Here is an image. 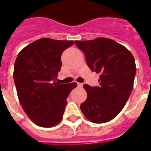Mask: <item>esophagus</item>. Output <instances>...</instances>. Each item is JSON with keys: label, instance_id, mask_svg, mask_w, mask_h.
<instances>
[{"label": "esophagus", "instance_id": "esophagus-1", "mask_svg": "<svg viewBox=\"0 0 151 151\" xmlns=\"http://www.w3.org/2000/svg\"><path fill=\"white\" fill-rule=\"evenodd\" d=\"M77 86L79 87V88H82V87L83 86V83H77Z\"/></svg>", "mask_w": 151, "mask_h": 151}]
</instances>
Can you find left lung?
<instances>
[{"instance_id":"1","label":"left lung","mask_w":151,"mask_h":151,"mask_svg":"<svg viewBox=\"0 0 151 151\" xmlns=\"http://www.w3.org/2000/svg\"><path fill=\"white\" fill-rule=\"evenodd\" d=\"M75 44L84 52L91 71L100 74L99 86L83 85L88 96L80 109L91 122H108L120 113L130 96L136 74L134 58L128 49L110 39Z\"/></svg>"}]
</instances>
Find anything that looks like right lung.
<instances>
[{"label": "right lung", "mask_w": 151, "mask_h": 151, "mask_svg": "<svg viewBox=\"0 0 151 151\" xmlns=\"http://www.w3.org/2000/svg\"><path fill=\"white\" fill-rule=\"evenodd\" d=\"M74 41L42 38L22 49L17 57L14 81L22 109L32 121L42 127L60 123L66 99L77 83H57L62 66L61 55Z\"/></svg>", "instance_id": "obj_1"}]
</instances>
